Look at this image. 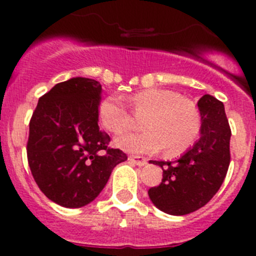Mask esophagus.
Masks as SVG:
<instances>
[{"instance_id":"1","label":"esophagus","mask_w":256,"mask_h":256,"mask_svg":"<svg viewBox=\"0 0 256 256\" xmlns=\"http://www.w3.org/2000/svg\"><path fill=\"white\" fill-rule=\"evenodd\" d=\"M128 160H130L132 164L137 165V166H144V165L148 164V160L144 159V158H141V156H134V155H130V158H128Z\"/></svg>"}]
</instances>
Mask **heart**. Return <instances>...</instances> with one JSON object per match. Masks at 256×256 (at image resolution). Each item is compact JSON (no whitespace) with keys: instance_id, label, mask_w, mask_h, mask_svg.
Returning <instances> with one entry per match:
<instances>
[{"instance_id":"b5f03b06","label":"heart","mask_w":256,"mask_h":256,"mask_svg":"<svg viewBox=\"0 0 256 256\" xmlns=\"http://www.w3.org/2000/svg\"><path fill=\"white\" fill-rule=\"evenodd\" d=\"M136 114L144 118L140 133H126L115 140L122 150L132 154H154L165 148L169 155H180L194 144L200 133V116L195 104L177 92L148 88L130 97ZM98 116L104 128L120 134L130 126V115L120 98L108 97L101 102Z\"/></svg>"}]
</instances>
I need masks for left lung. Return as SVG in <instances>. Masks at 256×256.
Masks as SVG:
<instances>
[{"label": "left lung", "instance_id": "1", "mask_svg": "<svg viewBox=\"0 0 256 256\" xmlns=\"http://www.w3.org/2000/svg\"><path fill=\"white\" fill-rule=\"evenodd\" d=\"M198 106L200 140L176 162H150L162 169V183L148 190L150 200L170 216H186L208 204L220 188L230 166V128L224 105L204 94Z\"/></svg>", "mask_w": 256, "mask_h": 256}]
</instances>
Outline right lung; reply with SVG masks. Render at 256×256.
Masks as SVG:
<instances>
[{
    "label": "right lung",
    "instance_id": "right-lung-1",
    "mask_svg": "<svg viewBox=\"0 0 256 256\" xmlns=\"http://www.w3.org/2000/svg\"><path fill=\"white\" fill-rule=\"evenodd\" d=\"M101 84L76 76L40 97L29 123V168L40 190L64 208H82L100 195L112 169L126 160L110 148L98 126Z\"/></svg>",
    "mask_w": 256,
    "mask_h": 256
}]
</instances>
